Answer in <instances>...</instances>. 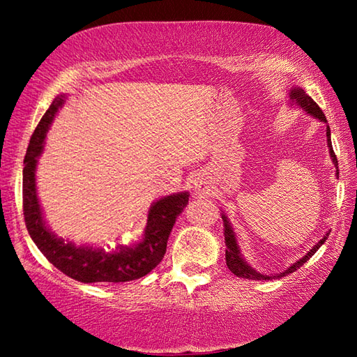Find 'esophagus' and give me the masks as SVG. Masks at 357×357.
<instances>
[{"label": "esophagus", "instance_id": "esophagus-1", "mask_svg": "<svg viewBox=\"0 0 357 357\" xmlns=\"http://www.w3.org/2000/svg\"><path fill=\"white\" fill-rule=\"evenodd\" d=\"M195 192L196 193L201 192V183H199V181H196V183H195Z\"/></svg>", "mask_w": 357, "mask_h": 357}]
</instances>
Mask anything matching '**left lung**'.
<instances>
[{
    "instance_id": "obj_1",
    "label": "left lung",
    "mask_w": 357,
    "mask_h": 357,
    "mask_svg": "<svg viewBox=\"0 0 357 357\" xmlns=\"http://www.w3.org/2000/svg\"><path fill=\"white\" fill-rule=\"evenodd\" d=\"M290 104H296L298 107H301L302 110H304L305 113H308L310 116H313L316 119H319L321 123H324L325 126H327V147L330 150V158L333 164H335V169H336V176L339 178V170H337V158L335 155V151H333V146H331V133H330V126L327 124V118H325L324 112L319 109V105H317L312 98H310L305 92L304 89L301 87H296L293 86L290 89ZM222 216V221H224V238H225V245H227V250H225V262H227V267H229V270L231 273H234V275L239 276V278H245V279H253V280H268V279H275V278H284L287 276L288 273H293L298 270L299 267H302L310 257H312L317 250H319V247L324 244L325 239L328 238L330 233H325L324 238L317 242L316 245L312 247V250L305 255L302 256L301 259H298L296 262H293L290 267H288L287 270L280 271V273H276V275H265V273H261L257 271L256 268H253L252 265H250L245 259L244 256H242L241 250H239V245H238V241H236V233L233 231L231 229V224L229 221V218H227V215H221Z\"/></svg>"
}]
</instances>
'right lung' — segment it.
<instances>
[{
  "mask_svg": "<svg viewBox=\"0 0 357 357\" xmlns=\"http://www.w3.org/2000/svg\"><path fill=\"white\" fill-rule=\"evenodd\" d=\"M67 95H58L30 138L22 170V208L30 238L40 252L64 275L84 284L128 282L149 275L162 261L167 241L174 221L188 202V192H178L151 202L146 229L139 241L130 245L105 250L93 245H77L53 233L43 213L36 192V165L43 155L45 135L63 107Z\"/></svg>",
  "mask_w": 357,
  "mask_h": 357,
  "instance_id": "obj_1",
  "label": "right lung"
}]
</instances>
